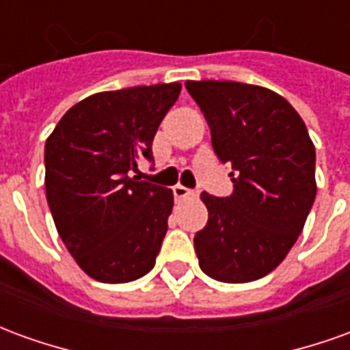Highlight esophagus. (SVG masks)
Here are the masks:
<instances>
[{
  "label": "esophagus",
  "instance_id": "34e87169",
  "mask_svg": "<svg viewBox=\"0 0 350 350\" xmlns=\"http://www.w3.org/2000/svg\"><path fill=\"white\" fill-rule=\"evenodd\" d=\"M172 193H174L176 200H182V198L197 197V193H195V191L187 189V187H183V185H180V183H178V185H174V187H172Z\"/></svg>",
  "mask_w": 350,
  "mask_h": 350
}]
</instances>
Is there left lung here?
<instances>
[{
    "label": "left lung",
    "instance_id": "obj_1",
    "mask_svg": "<svg viewBox=\"0 0 350 350\" xmlns=\"http://www.w3.org/2000/svg\"><path fill=\"white\" fill-rule=\"evenodd\" d=\"M234 191L202 193L208 223L195 234L200 270L223 283L268 275L286 257L315 202V146L293 105L268 88L187 80Z\"/></svg>",
    "mask_w": 350,
    "mask_h": 350
}]
</instances>
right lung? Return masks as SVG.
<instances>
[{"label": "right lung", "mask_w": 350, "mask_h": 350, "mask_svg": "<svg viewBox=\"0 0 350 350\" xmlns=\"http://www.w3.org/2000/svg\"><path fill=\"white\" fill-rule=\"evenodd\" d=\"M180 82L93 93L69 108L44 144V187L57 234L88 275L129 283L155 266L172 189L138 182Z\"/></svg>", "instance_id": "add662e5"}]
</instances>
